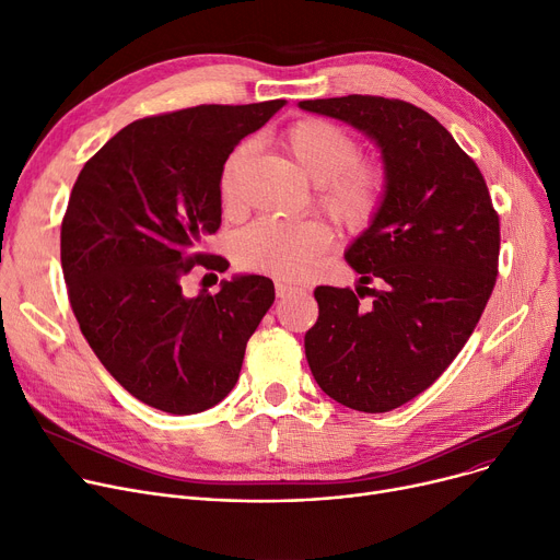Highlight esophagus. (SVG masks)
I'll use <instances>...</instances> for the list:
<instances>
[{
	"instance_id": "esophagus-1",
	"label": "esophagus",
	"mask_w": 560,
	"mask_h": 560,
	"mask_svg": "<svg viewBox=\"0 0 560 560\" xmlns=\"http://www.w3.org/2000/svg\"><path fill=\"white\" fill-rule=\"evenodd\" d=\"M275 290H277V298H288V295H292V292H298L300 288L298 285H292V283H285V281H277L275 283Z\"/></svg>"
}]
</instances>
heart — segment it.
<instances>
[{"label":"heart","mask_w":560,"mask_h":560,"mask_svg":"<svg viewBox=\"0 0 560 560\" xmlns=\"http://www.w3.org/2000/svg\"><path fill=\"white\" fill-rule=\"evenodd\" d=\"M285 152L317 186V203L347 231H363L378 215L388 192V170L359 159L357 138L327 120H300L283 136ZM254 154V142L235 147L226 159L220 192L226 206L238 201V182ZM334 233L319 220L260 218L233 238V258L243 270L275 277L304 275L331 245Z\"/></svg>","instance_id":"heart-1"}]
</instances>
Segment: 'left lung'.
I'll return each mask as SVG.
<instances>
[{"instance_id": "obj_1", "label": "left lung", "mask_w": 560, "mask_h": 560, "mask_svg": "<svg viewBox=\"0 0 560 560\" xmlns=\"http://www.w3.org/2000/svg\"><path fill=\"white\" fill-rule=\"evenodd\" d=\"M300 108L363 131L388 170L384 206L345 252L363 285L315 288L319 317L304 338L322 390L386 413L424 393L472 336L497 281L499 215L477 163L427 110L372 95Z\"/></svg>"}]
</instances>
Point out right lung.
<instances>
[{
    "label": "right lung",
    "instance_id": "right-lung-1",
    "mask_svg": "<svg viewBox=\"0 0 560 560\" xmlns=\"http://www.w3.org/2000/svg\"><path fill=\"white\" fill-rule=\"evenodd\" d=\"M283 104H201L144 117L77 176L61 224L70 306L102 365L147 406L192 416L220 404L275 302V283L260 275L197 298L184 295V279L197 265L229 268L199 252L222 222L220 176L233 147Z\"/></svg>",
    "mask_w": 560,
    "mask_h": 560
}]
</instances>
